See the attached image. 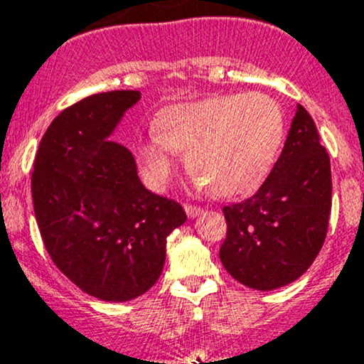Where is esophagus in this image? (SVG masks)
Masks as SVG:
<instances>
[{
    "instance_id": "obj_1",
    "label": "esophagus",
    "mask_w": 364,
    "mask_h": 364,
    "mask_svg": "<svg viewBox=\"0 0 364 364\" xmlns=\"http://www.w3.org/2000/svg\"><path fill=\"white\" fill-rule=\"evenodd\" d=\"M185 210H186L188 217H196V215H200V214H202V212H203L200 207L190 205V203H188V205H185Z\"/></svg>"
}]
</instances>
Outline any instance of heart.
Masks as SVG:
<instances>
[{
	"mask_svg": "<svg viewBox=\"0 0 364 364\" xmlns=\"http://www.w3.org/2000/svg\"><path fill=\"white\" fill-rule=\"evenodd\" d=\"M284 140L281 106L260 92L214 95L171 106L139 147L144 176L162 190L174 152H186L190 173L219 196L252 191L263 181Z\"/></svg>",
	"mask_w": 364,
	"mask_h": 364,
	"instance_id": "1",
	"label": "heart"
}]
</instances>
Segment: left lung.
<instances>
[{
    "label": "left lung",
    "instance_id": "1",
    "mask_svg": "<svg viewBox=\"0 0 364 364\" xmlns=\"http://www.w3.org/2000/svg\"><path fill=\"white\" fill-rule=\"evenodd\" d=\"M330 208L328 152L310 112L298 104L281 157L263 185L250 198L223 208L224 269L258 291L294 282L323 246Z\"/></svg>",
    "mask_w": 364,
    "mask_h": 364
}]
</instances>
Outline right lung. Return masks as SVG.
<instances>
[{
    "label": "right lung",
    "mask_w": 364,
    "mask_h": 364,
    "mask_svg": "<svg viewBox=\"0 0 364 364\" xmlns=\"http://www.w3.org/2000/svg\"><path fill=\"white\" fill-rule=\"evenodd\" d=\"M139 90H111L61 111L34 161L32 202L54 265L102 301H129L157 282L183 207L141 185L132 152L109 136Z\"/></svg>",
    "instance_id": "add662e5"
}]
</instances>
